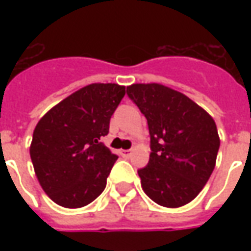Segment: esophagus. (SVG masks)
I'll use <instances>...</instances> for the list:
<instances>
[{
    "label": "esophagus",
    "mask_w": 251,
    "mask_h": 251,
    "mask_svg": "<svg viewBox=\"0 0 251 251\" xmlns=\"http://www.w3.org/2000/svg\"><path fill=\"white\" fill-rule=\"evenodd\" d=\"M121 154H122L124 157H130L131 154H133V151H131V149H122V151H121Z\"/></svg>",
    "instance_id": "obj_1"
}]
</instances>
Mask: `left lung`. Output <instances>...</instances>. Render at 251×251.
<instances>
[{"label":"left lung","instance_id":"left-lung-1","mask_svg":"<svg viewBox=\"0 0 251 251\" xmlns=\"http://www.w3.org/2000/svg\"><path fill=\"white\" fill-rule=\"evenodd\" d=\"M129 98L148 120L149 164L138 171L144 192L168 208L188 204L215 168L221 145L215 121L180 91L160 83L127 86Z\"/></svg>","mask_w":251,"mask_h":251}]
</instances>
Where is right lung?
I'll return each instance as SVG.
<instances>
[{
  "label": "right lung",
  "mask_w": 251,
  "mask_h": 251,
  "mask_svg": "<svg viewBox=\"0 0 251 251\" xmlns=\"http://www.w3.org/2000/svg\"><path fill=\"white\" fill-rule=\"evenodd\" d=\"M125 86L93 83L68 95L37 122L29 153L36 177L66 208L90 204L103 192L117 156L100 144Z\"/></svg>",
  "instance_id": "right-lung-1"
}]
</instances>
